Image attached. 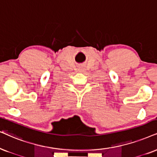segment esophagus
<instances>
[{"label":"esophagus","instance_id":"34e87169","mask_svg":"<svg viewBox=\"0 0 157 157\" xmlns=\"http://www.w3.org/2000/svg\"><path fill=\"white\" fill-rule=\"evenodd\" d=\"M85 70V67H79V68H78L79 72H84Z\"/></svg>","mask_w":157,"mask_h":157}]
</instances>
